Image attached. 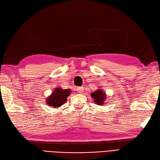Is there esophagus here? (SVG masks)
I'll return each mask as SVG.
<instances>
[{"label":"esophagus","instance_id":"obj_1","mask_svg":"<svg viewBox=\"0 0 160 160\" xmlns=\"http://www.w3.org/2000/svg\"><path fill=\"white\" fill-rule=\"evenodd\" d=\"M83 90H84V88L83 87H79V88H77V91L79 93H81L82 92H83Z\"/></svg>","mask_w":160,"mask_h":160}]
</instances>
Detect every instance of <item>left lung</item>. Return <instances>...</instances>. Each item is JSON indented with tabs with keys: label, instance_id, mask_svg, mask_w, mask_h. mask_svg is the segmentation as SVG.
Instances as JSON below:
<instances>
[{
	"label": "left lung",
	"instance_id": "obj_1",
	"mask_svg": "<svg viewBox=\"0 0 160 160\" xmlns=\"http://www.w3.org/2000/svg\"><path fill=\"white\" fill-rule=\"evenodd\" d=\"M92 97L94 98V102L97 104L103 105L104 103V100L106 99V96L104 92L101 89H99L96 92H95L92 93Z\"/></svg>",
	"mask_w": 160,
	"mask_h": 160
}]
</instances>
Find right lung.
Returning a JSON list of instances; mask_svg holds the SVG:
<instances>
[{
	"instance_id": "add662e5",
	"label": "right lung",
	"mask_w": 160,
	"mask_h": 160,
	"mask_svg": "<svg viewBox=\"0 0 160 160\" xmlns=\"http://www.w3.org/2000/svg\"><path fill=\"white\" fill-rule=\"evenodd\" d=\"M71 89H62L57 88L51 94V96L47 98V103L50 106L58 108L64 104L67 101V97L71 93Z\"/></svg>"
}]
</instances>
